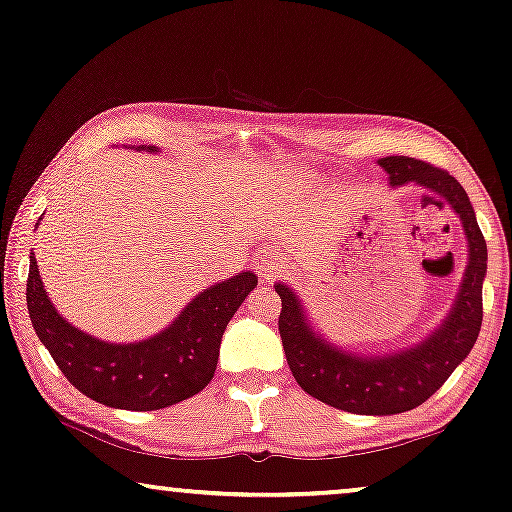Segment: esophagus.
Masks as SVG:
<instances>
[{"label": "esophagus", "mask_w": 512, "mask_h": 512, "mask_svg": "<svg viewBox=\"0 0 512 512\" xmlns=\"http://www.w3.org/2000/svg\"><path fill=\"white\" fill-rule=\"evenodd\" d=\"M279 261H282V258H279V254H277L275 249L263 247L261 249V265H258V270H261L265 277L275 275V270L279 268Z\"/></svg>", "instance_id": "obj_1"}]
</instances>
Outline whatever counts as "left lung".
Segmentation results:
<instances>
[{"mask_svg":"<svg viewBox=\"0 0 512 512\" xmlns=\"http://www.w3.org/2000/svg\"><path fill=\"white\" fill-rule=\"evenodd\" d=\"M377 163L389 174L391 186L419 184L432 195L429 200L454 209L468 240V265L443 324L419 345L387 356H356L333 347L310 326L296 291L282 282L275 286L282 298L279 335L296 382L321 403L356 415H398L443 387L478 340L487 275V244L464 186L424 160L387 156Z\"/></svg>","mask_w":512,"mask_h":512,"instance_id":"8db88e82","label":"left lung"}]
</instances>
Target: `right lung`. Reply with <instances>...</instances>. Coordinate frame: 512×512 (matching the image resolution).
<instances>
[{
  "mask_svg": "<svg viewBox=\"0 0 512 512\" xmlns=\"http://www.w3.org/2000/svg\"><path fill=\"white\" fill-rule=\"evenodd\" d=\"M144 149L156 151V146H137ZM256 284L251 270L237 272L200 291L165 331L128 345L97 340L60 317L34 254L25 296L41 345L81 394L109 408L146 412L186 401L212 382L221 335Z\"/></svg>",
  "mask_w": 512,
  "mask_h": 512,
  "instance_id": "1",
  "label": "right lung"
}]
</instances>
